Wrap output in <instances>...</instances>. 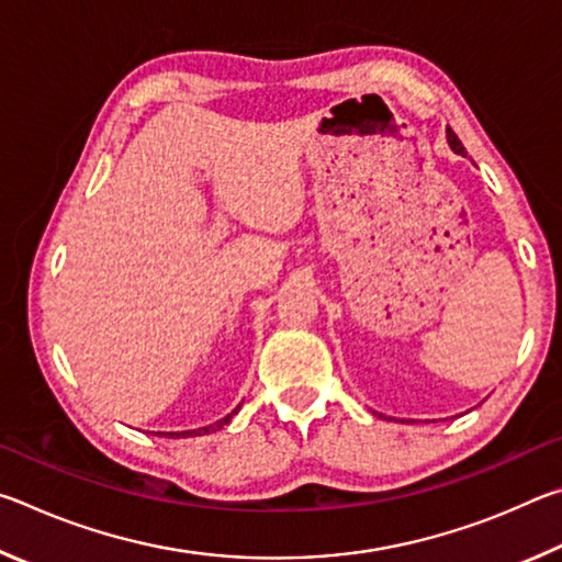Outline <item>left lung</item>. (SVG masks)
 I'll use <instances>...</instances> for the list:
<instances>
[{
  "label": "left lung",
  "instance_id": "1",
  "mask_svg": "<svg viewBox=\"0 0 562 562\" xmlns=\"http://www.w3.org/2000/svg\"><path fill=\"white\" fill-rule=\"evenodd\" d=\"M446 140H449V146H451L453 154L465 156V148H463V144H461L459 136H456V133H453L451 128H446ZM379 416H382V414H379Z\"/></svg>",
  "mask_w": 562,
  "mask_h": 562
}]
</instances>
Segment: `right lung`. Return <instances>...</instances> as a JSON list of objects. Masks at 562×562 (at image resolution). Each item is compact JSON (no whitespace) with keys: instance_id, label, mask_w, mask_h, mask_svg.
<instances>
[{"instance_id":"1","label":"right lung","mask_w":562,"mask_h":562,"mask_svg":"<svg viewBox=\"0 0 562 562\" xmlns=\"http://www.w3.org/2000/svg\"><path fill=\"white\" fill-rule=\"evenodd\" d=\"M240 412V406H235L231 414L227 416H223L221 422H215V424H207V426H201V429H190V431H160L158 436H170V439H188V436H205V434H213V431H221L225 424H231V418Z\"/></svg>"}]
</instances>
